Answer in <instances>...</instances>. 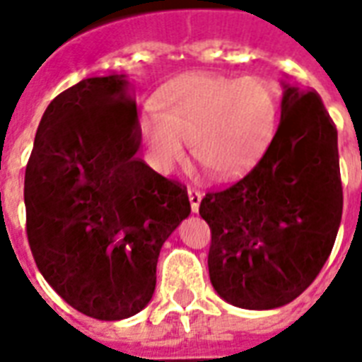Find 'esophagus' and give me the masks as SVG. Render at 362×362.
Returning a JSON list of instances; mask_svg holds the SVG:
<instances>
[{
  "label": "esophagus",
  "mask_w": 362,
  "mask_h": 362,
  "mask_svg": "<svg viewBox=\"0 0 362 362\" xmlns=\"http://www.w3.org/2000/svg\"><path fill=\"white\" fill-rule=\"evenodd\" d=\"M189 199H190V211L198 213L199 202H202V192L196 189H189Z\"/></svg>",
  "instance_id": "obj_1"
}]
</instances>
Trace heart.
Listing matches in <instances>:
<instances>
[{"label": "heart", "mask_w": 362, "mask_h": 362, "mask_svg": "<svg viewBox=\"0 0 362 362\" xmlns=\"http://www.w3.org/2000/svg\"><path fill=\"white\" fill-rule=\"evenodd\" d=\"M276 97L265 80L216 74L183 76L158 103V117L140 123L147 158L160 173L187 160V147L216 179L247 175L276 127Z\"/></svg>", "instance_id": "obj_1"}]
</instances>
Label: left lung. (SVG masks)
Listing matches in <instances>:
<instances>
[{
	"instance_id": "left-lung-1",
	"label": "left lung",
	"mask_w": 362,
	"mask_h": 362,
	"mask_svg": "<svg viewBox=\"0 0 362 362\" xmlns=\"http://www.w3.org/2000/svg\"><path fill=\"white\" fill-rule=\"evenodd\" d=\"M282 88L279 129L259 163L199 204L211 228V284L248 310L299 297L327 262L342 218L334 123L316 91Z\"/></svg>"
}]
</instances>
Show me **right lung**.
Wrapping results in <instances>:
<instances>
[{"label":"right lung","instance_id":"1","mask_svg":"<svg viewBox=\"0 0 362 362\" xmlns=\"http://www.w3.org/2000/svg\"><path fill=\"white\" fill-rule=\"evenodd\" d=\"M125 74L86 78L46 108L25 166L35 263L72 308L104 322L151 300L164 241L190 215L187 189L141 158Z\"/></svg>","mask_w":362,"mask_h":362}]
</instances>
